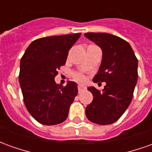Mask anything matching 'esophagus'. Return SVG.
<instances>
[{"label": "esophagus", "mask_w": 152, "mask_h": 152, "mask_svg": "<svg viewBox=\"0 0 152 152\" xmlns=\"http://www.w3.org/2000/svg\"><path fill=\"white\" fill-rule=\"evenodd\" d=\"M86 89V86H81V85H79V86H78V90H79V92H81V91L85 90Z\"/></svg>", "instance_id": "1"}]
</instances>
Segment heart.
<instances>
[{
    "label": "heart",
    "instance_id": "obj_1",
    "mask_svg": "<svg viewBox=\"0 0 152 152\" xmlns=\"http://www.w3.org/2000/svg\"><path fill=\"white\" fill-rule=\"evenodd\" d=\"M73 77H74L76 80H78V81H84V80H85V77H84V76H83L81 73H74V74H73Z\"/></svg>",
    "mask_w": 152,
    "mask_h": 152
}]
</instances>
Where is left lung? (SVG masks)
<instances>
[{"instance_id":"obj_1","label":"left lung","mask_w":152,"mask_h":152,"mask_svg":"<svg viewBox=\"0 0 152 152\" xmlns=\"http://www.w3.org/2000/svg\"><path fill=\"white\" fill-rule=\"evenodd\" d=\"M85 37L102 50V59L94 83L106 82L102 91L89 87L92 102L86 115L93 123L111 124L119 120L130 104L137 81V59L126 40L108 33L88 32Z\"/></svg>"}]
</instances>
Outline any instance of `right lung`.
Segmentation results:
<instances>
[{
	"label": "right lung",
	"mask_w": 152,
	"mask_h": 152,
	"mask_svg": "<svg viewBox=\"0 0 152 152\" xmlns=\"http://www.w3.org/2000/svg\"><path fill=\"white\" fill-rule=\"evenodd\" d=\"M81 33L47 37L35 40L20 61L19 84L28 112L39 123L54 125L68 115L78 94L76 83L58 86L54 81L60 66L65 65L68 51Z\"/></svg>",
	"instance_id": "1"
}]
</instances>
